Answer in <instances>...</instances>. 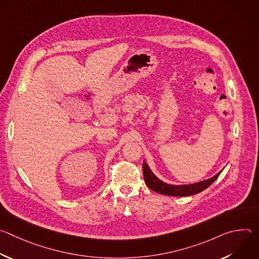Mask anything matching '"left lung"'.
<instances>
[{"mask_svg": "<svg viewBox=\"0 0 259 259\" xmlns=\"http://www.w3.org/2000/svg\"><path fill=\"white\" fill-rule=\"evenodd\" d=\"M142 168H143V178L147 187L156 193H159L165 196H173V197H184V196H192V195L199 194L200 192L210 187L221 173L220 171L213 177L201 182L194 183V184H187V186H172V184L165 183L161 181L158 177H156L145 162H143Z\"/></svg>", "mask_w": 259, "mask_h": 259, "instance_id": "obj_1", "label": "left lung"}]
</instances>
